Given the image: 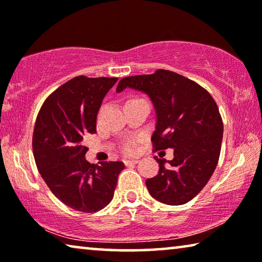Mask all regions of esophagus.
Segmentation results:
<instances>
[{"label": "esophagus", "instance_id": "obj_1", "mask_svg": "<svg viewBox=\"0 0 262 262\" xmlns=\"http://www.w3.org/2000/svg\"><path fill=\"white\" fill-rule=\"evenodd\" d=\"M140 161H139V159H132V161H130V159H126V161H125V165H135V164H137V163H139Z\"/></svg>", "mask_w": 262, "mask_h": 262}]
</instances>
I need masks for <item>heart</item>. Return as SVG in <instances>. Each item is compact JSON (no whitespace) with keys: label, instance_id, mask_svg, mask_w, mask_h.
Masks as SVG:
<instances>
[{"label":"heart","instance_id":"1","mask_svg":"<svg viewBox=\"0 0 262 262\" xmlns=\"http://www.w3.org/2000/svg\"><path fill=\"white\" fill-rule=\"evenodd\" d=\"M123 151H125L126 154L128 155H132L135 152V145H134V142H127V143L123 145Z\"/></svg>","mask_w":262,"mask_h":262}]
</instances>
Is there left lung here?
<instances>
[{"label":"left lung","mask_w":262,"mask_h":262,"mask_svg":"<svg viewBox=\"0 0 262 262\" xmlns=\"http://www.w3.org/2000/svg\"><path fill=\"white\" fill-rule=\"evenodd\" d=\"M130 88L149 96L156 112L155 150L173 149V159L158 158V174L145 180L150 195L165 205L187 203L201 192L217 166L223 122L209 92L170 70L122 78L117 92Z\"/></svg>","instance_id":"left-lung-1"}]
</instances>
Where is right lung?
Listing matches in <instances>:
<instances>
[{
	"instance_id": "1",
	"label": "right lung",
	"mask_w": 262,
	"mask_h": 262,
	"mask_svg": "<svg viewBox=\"0 0 262 262\" xmlns=\"http://www.w3.org/2000/svg\"><path fill=\"white\" fill-rule=\"evenodd\" d=\"M117 77L77 76L53 92L41 106L33 132V156L52 193L73 209L97 212L112 201L122 162L85 159L82 144L96 133L97 114Z\"/></svg>"
}]
</instances>
